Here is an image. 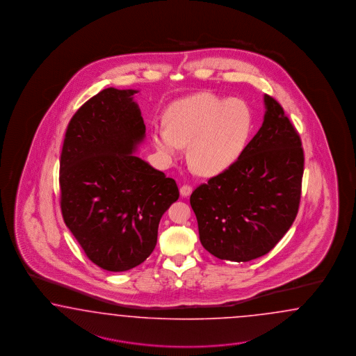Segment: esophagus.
<instances>
[{
	"instance_id": "34e87169",
	"label": "esophagus",
	"mask_w": 356,
	"mask_h": 356,
	"mask_svg": "<svg viewBox=\"0 0 356 356\" xmlns=\"http://www.w3.org/2000/svg\"><path fill=\"white\" fill-rule=\"evenodd\" d=\"M192 186L191 185H183L181 188H180V194H181V197H189L191 194H192Z\"/></svg>"
}]
</instances>
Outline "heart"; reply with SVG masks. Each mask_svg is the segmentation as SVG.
Wrapping results in <instances>:
<instances>
[{"instance_id":"1","label":"heart","mask_w":356,"mask_h":356,"mask_svg":"<svg viewBox=\"0 0 356 356\" xmlns=\"http://www.w3.org/2000/svg\"><path fill=\"white\" fill-rule=\"evenodd\" d=\"M165 127L152 138L164 156H176L185 145L188 161L201 175L226 171L245 150L253 129V111L238 97L198 92L172 103Z\"/></svg>"}]
</instances>
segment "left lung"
I'll list each match as a JSON object with an SVG mask.
<instances>
[{
  "label": "left lung",
  "mask_w": 356,
  "mask_h": 356,
  "mask_svg": "<svg viewBox=\"0 0 356 356\" xmlns=\"http://www.w3.org/2000/svg\"><path fill=\"white\" fill-rule=\"evenodd\" d=\"M257 134L226 171L200 185L191 205L202 247L247 262L269 253L292 226L302 194V140L280 103L264 95Z\"/></svg>",
  "instance_id": "left-lung-1"
}]
</instances>
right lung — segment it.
Instances as JSON below:
<instances>
[{
    "mask_svg": "<svg viewBox=\"0 0 356 356\" xmlns=\"http://www.w3.org/2000/svg\"><path fill=\"white\" fill-rule=\"evenodd\" d=\"M138 90L108 87L72 118L60 161L61 211L87 257L108 271L138 266L179 198L173 179L136 155L146 136Z\"/></svg>",
    "mask_w": 356,
    "mask_h": 356,
    "instance_id": "obj_1",
    "label": "right lung"
}]
</instances>
